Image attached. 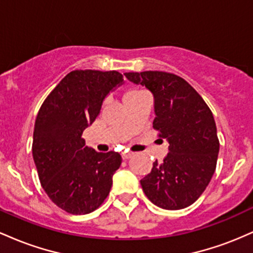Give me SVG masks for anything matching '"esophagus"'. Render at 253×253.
Instances as JSON below:
<instances>
[{
	"instance_id": "1",
	"label": "esophagus",
	"mask_w": 253,
	"mask_h": 253,
	"mask_svg": "<svg viewBox=\"0 0 253 253\" xmlns=\"http://www.w3.org/2000/svg\"><path fill=\"white\" fill-rule=\"evenodd\" d=\"M132 156H133L132 152H123V153H121V157H123V159H129Z\"/></svg>"
}]
</instances>
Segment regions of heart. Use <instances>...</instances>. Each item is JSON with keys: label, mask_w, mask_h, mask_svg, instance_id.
Listing matches in <instances>:
<instances>
[{"label": "heart", "mask_w": 253, "mask_h": 253, "mask_svg": "<svg viewBox=\"0 0 253 253\" xmlns=\"http://www.w3.org/2000/svg\"><path fill=\"white\" fill-rule=\"evenodd\" d=\"M141 92H143V91H140V90H138V89H129V90H127V91L124 94V98H128V97L135 96V95L141 94Z\"/></svg>", "instance_id": "heart-1"}]
</instances>
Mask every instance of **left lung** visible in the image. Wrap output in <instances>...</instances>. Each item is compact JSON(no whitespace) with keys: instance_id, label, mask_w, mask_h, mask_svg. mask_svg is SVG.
<instances>
[{"instance_id":"left-lung-1","label":"left lung","mask_w":253,"mask_h":253,"mask_svg":"<svg viewBox=\"0 0 253 253\" xmlns=\"http://www.w3.org/2000/svg\"><path fill=\"white\" fill-rule=\"evenodd\" d=\"M155 96L153 128L169 141L163 163L140 181L145 195L163 210L189 207L202 195L216 168L220 143L213 113L193 86L171 72H126Z\"/></svg>"}]
</instances>
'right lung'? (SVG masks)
Segmentation results:
<instances>
[{
  "mask_svg": "<svg viewBox=\"0 0 253 253\" xmlns=\"http://www.w3.org/2000/svg\"><path fill=\"white\" fill-rule=\"evenodd\" d=\"M121 82L123 75L115 70L71 71L38 112L32 144L38 176L51 201L66 213H91L109 195L121 156L90 149L82 134Z\"/></svg>",
  "mask_w": 253,
  "mask_h": 253,
  "instance_id": "1",
  "label": "right lung"
}]
</instances>
